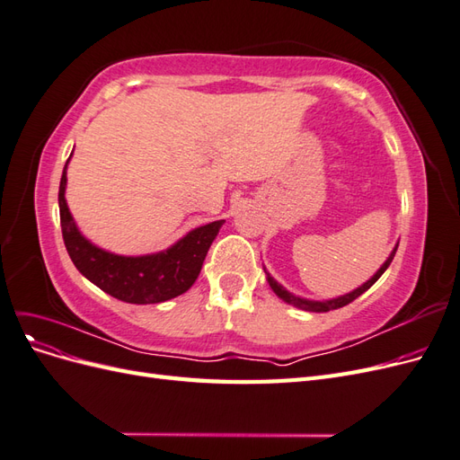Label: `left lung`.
<instances>
[{
  "instance_id": "obj_1",
  "label": "left lung",
  "mask_w": 460,
  "mask_h": 460,
  "mask_svg": "<svg viewBox=\"0 0 460 460\" xmlns=\"http://www.w3.org/2000/svg\"><path fill=\"white\" fill-rule=\"evenodd\" d=\"M397 245H399V243H395L394 252L389 253V257L384 261L382 267H380L378 270H376V272L372 274V278H368V280H367L363 286H358L357 289L349 291V294H343V296H340V297H332V299L316 301V299H307V297H301V296H294V294H291V291H288L282 284H278V282L274 280V278L267 272V269H264V274H267V282H269V286L272 288L274 294H276L278 297H280L284 303L291 305V307H297V309H301V311H309V313H328V311H333V309L345 307L347 303H351V301H355L358 296H363L365 291L387 270L389 264H392V261H394V257H395V252H397Z\"/></svg>"
}]
</instances>
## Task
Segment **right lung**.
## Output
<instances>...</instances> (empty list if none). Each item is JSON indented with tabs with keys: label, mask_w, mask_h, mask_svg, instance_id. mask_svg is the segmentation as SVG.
<instances>
[{
	"label": "right lung",
	"mask_w": 460,
	"mask_h": 460,
	"mask_svg": "<svg viewBox=\"0 0 460 460\" xmlns=\"http://www.w3.org/2000/svg\"><path fill=\"white\" fill-rule=\"evenodd\" d=\"M68 161L59 184V213L65 247L78 272L105 294L124 303L153 305L186 294L198 280L208 247L215 242L225 220H215L190 230L184 238L166 247L164 252L136 257L105 252L82 235L68 211L65 199Z\"/></svg>",
	"instance_id": "1"
}]
</instances>
